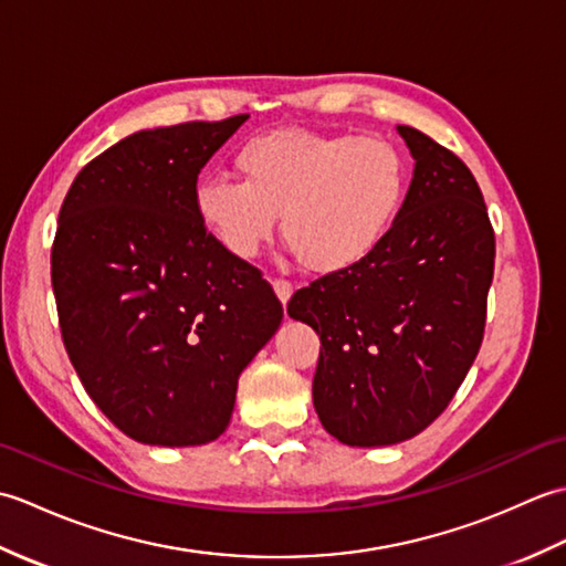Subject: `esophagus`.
I'll return each mask as SVG.
<instances>
[{
    "instance_id": "34e87169",
    "label": "esophagus",
    "mask_w": 566,
    "mask_h": 566,
    "mask_svg": "<svg viewBox=\"0 0 566 566\" xmlns=\"http://www.w3.org/2000/svg\"><path fill=\"white\" fill-rule=\"evenodd\" d=\"M272 290H274L276 298H280L282 304H286V302H290V298H292L294 286H292L290 282H284V280H274V282H272Z\"/></svg>"
}]
</instances>
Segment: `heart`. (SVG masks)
<instances>
[{
    "mask_svg": "<svg viewBox=\"0 0 566 566\" xmlns=\"http://www.w3.org/2000/svg\"><path fill=\"white\" fill-rule=\"evenodd\" d=\"M231 177H203L195 211L238 260L258 255L280 213L302 268L343 274L367 262L399 223L411 185L403 150L381 136L274 128L235 150Z\"/></svg>",
    "mask_w": 566,
    "mask_h": 566,
    "instance_id": "obj_1",
    "label": "heart"
}]
</instances>
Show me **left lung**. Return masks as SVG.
Returning <instances> with one entry per match:
<instances>
[{
  "label": "left lung",
  "mask_w": 566,
  "mask_h": 566,
  "mask_svg": "<svg viewBox=\"0 0 566 566\" xmlns=\"http://www.w3.org/2000/svg\"><path fill=\"white\" fill-rule=\"evenodd\" d=\"M413 179L399 223L359 268L298 290L286 314L314 328V408L335 440L384 448L418 436L479 353L494 228L469 167L411 126Z\"/></svg>",
  "instance_id": "obj_1"
}]
</instances>
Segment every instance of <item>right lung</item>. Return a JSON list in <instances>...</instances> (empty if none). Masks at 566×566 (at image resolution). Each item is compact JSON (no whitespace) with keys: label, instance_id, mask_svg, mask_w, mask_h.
Segmentation results:
<instances>
[{"label":"right lung","instance_id":"add662e5","mask_svg":"<svg viewBox=\"0 0 566 566\" xmlns=\"http://www.w3.org/2000/svg\"><path fill=\"white\" fill-rule=\"evenodd\" d=\"M245 118L130 134L82 167L60 209L51 280L65 350L102 413L143 444L219 438L240 371L284 316L195 211L201 167Z\"/></svg>","mask_w":566,"mask_h":566}]
</instances>
